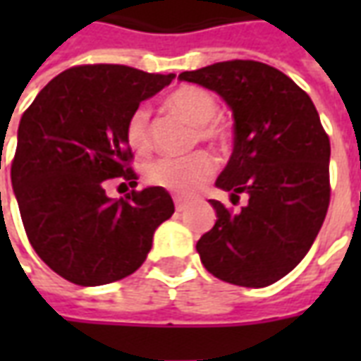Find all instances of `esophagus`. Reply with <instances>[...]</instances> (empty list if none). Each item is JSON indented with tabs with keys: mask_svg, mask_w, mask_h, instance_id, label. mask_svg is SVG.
<instances>
[{
	"mask_svg": "<svg viewBox=\"0 0 361 361\" xmlns=\"http://www.w3.org/2000/svg\"><path fill=\"white\" fill-rule=\"evenodd\" d=\"M185 209H188V201H180V199H178V201H176V211L181 212L185 211Z\"/></svg>",
	"mask_w": 361,
	"mask_h": 361,
	"instance_id": "34e87169",
	"label": "esophagus"
}]
</instances>
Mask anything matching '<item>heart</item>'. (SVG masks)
Wrapping results in <instances>:
<instances>
[{
    "label": "heart",
    "instance_id": "1",
    "mask_svg": "<svg viewBox=\"0 0 361 361\" xmlns=\"http://www.w3.org/2000/svg\"><path fill=\"white\" fill-rule=\"evenodd\" d=\"M164 108L173 116L185 119L189 126L197 127V139L209 147H222L228 141V129L220 121L219 102L209 90L183 85L172 90L164 98ZM126 139L129 149L135 154L147 157L152 150V135H150L149 111L139 108L131 114L127 121ZM214 172V162L204 152L173 160V158H160L147 166L145 178L150 185L166 189L173 195H189L203 185Z\"/></svg>",
    "mask_w": 361,
    "mask_h": 361
}]
</instances>
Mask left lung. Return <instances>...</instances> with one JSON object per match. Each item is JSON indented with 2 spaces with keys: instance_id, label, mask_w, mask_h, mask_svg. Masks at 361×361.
<instances>
[{
  "instance_id": "8db88e82",
  "label": "left lung",
  "mask_w": 361,
  "mask_h": 361,
  "mask_svg": "<svg viewBox=\"0 0 361 361\" xmlns=\"http://www.w3.org/2000/svg\"><path fill=\"white\" fill-rule=\"evenodd\" d=\"M180 81L214 90L234 116V150L216 188L240 212L220 201L214 226L197 251L212 276L263 288L286 276L310 251L331 201V142L311 98L274 67L234 59L183 71Z\"/></svg>"
}]
</instances>
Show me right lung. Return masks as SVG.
Masks as SVG:
<instances>
[{"mask_svg": "<svg viewBox=\"0 0 361 361\" xmlns=\"http://www.w3.org/2000/svg\"><path fill=\"white\" fill-rule=\"evenodd\" d=\"M173 77L111 63L71 67L20 118L11 183L23 226L38 257L73 284L100 286L133 274L154 230L173 214L166 189L111 201L102 188L111 178L137 185L127 121Z\"/></svg>", "mask_w": 361, "mask_h": 361, "instance_id": "add662e5", "label": "right lung"}]
</instances>
